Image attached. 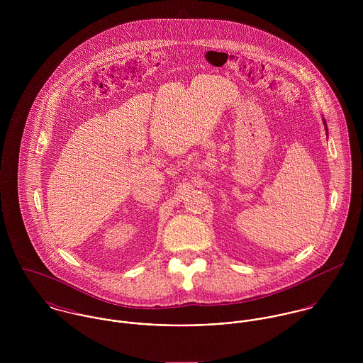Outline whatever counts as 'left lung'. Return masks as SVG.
I'll list each match as a JSON object with an SVG mask.
<instances>
[{"label":"left lung","instance_id":"8db88e82","mask_svg":"<svg viewBox=\"0 0 363 363\" xmlns=\"http://www.w3.org/2000/svg\"><path fill=\"white\" fill-rule=\"evenodd\" d=\"M324 123H325V121H324ZM325 128H327V125H325Z\"/></svg>","mask_w":363,"mask_h":363}]
</instances>
